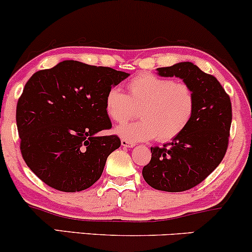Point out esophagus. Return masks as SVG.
Listing matches in <instances>:
<instances>
[{
	"label": "esophagus",
	"mask_w": 252,
	"mask_h": 252,
	"mask_svg": "<svg viewBox=\"0 0 252 252\" xmlns=\"http://www.w3.org/2000/svg\"><path fill=\"white\" fill-rule=\"evenodd\" d=\"M121 143H122V146L126 147V148H132V147H135V143L130 142L128 140H124V138L121 141Z\"/></svg>",
	"instance_id": "1"
}]
</instances>
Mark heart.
<instances>
[{"label":"heart","mask_w":252,"mask_h":252,"mask_svg":"<svg viewBox=\"0 0 252 252\" xmlns=\"http://www.w3.org/2000/svg\"><path fill=\"white\" fill-rule=\"evenodd\" d=\"M128 94L117 88L110 89L104 109L111 121L123 123L138 109L141 121L120 126L116 132L130 142L156 137L160 142L174 140L187 128L195 109L192 88L168 78L141 73L126 84Z\"/></svg>","instance_id":"b5f03b06"}]
</instances>
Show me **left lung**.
Wrapping results in <instances>:
<instances>
[{
  "instance_id": "8db88e82",
  "label": "left lung",
  "mask_w": 252,
  "mask_h": 252,
  "mask_svg": "<svg viewBox=\"0 0 252 252\" xmlns=\"http://www.w3.org/2000/svg\"><path fill=\"white\" fill-rule=\"evenodd\" d=\"M161 77H178L194 92L195 109L181 135L152 147V158L142 175L149 186L164 192H184L200 184L215 170L226 153L232 121L228 94L216 77L193 63L158 68Z\"/></svg>"
}]
</instances>
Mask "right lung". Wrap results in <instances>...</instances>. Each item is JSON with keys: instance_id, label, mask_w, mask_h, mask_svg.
Returning a JSON list of instances; mask_svg holds the SVG:
<instances>
[{"instance_id": "obj_1", "label": "right lung", "mask_w": 252, "mask_h": 252, "mask_svg": "<svg viewBox=\"0 0 252 252\" xmlns=\"http://www.w3.org/2000/svg\"><path fill=\"white\" fill-rule=\"evenodd\" d=\"M129 73L76 60L37 71L26 83L16 106L20 149L25 162L46 185L80 192L102 175L106 158L120 148L104 109L110 89Z\"/></svg>"}]
</instances>
